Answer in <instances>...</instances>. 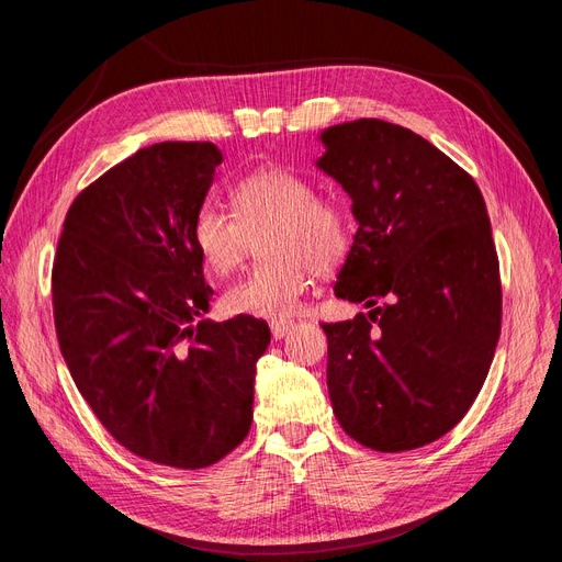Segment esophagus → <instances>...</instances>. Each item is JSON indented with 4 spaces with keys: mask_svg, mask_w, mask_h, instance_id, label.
<instances>
[{
    "mask_svg": "<svg viewBox=\"0 0 562 562\" xmlns=\"http://www.w3.org/2000/svg\"><path fill=\"white\" fill-rule=\"evenodd\" d=\"M291 328H293L291 321H271V335H274L277 339H283Z\"/></svg>",
    "mask_w": 562,
    "mask_h": 562,
    "instance_id": "1",
    "label": "esophagus"
}]
</instances>
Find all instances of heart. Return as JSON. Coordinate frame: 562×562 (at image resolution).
<instances>
[{
  "label": "heart",
  "mask_w": 562,
  "mask_h": 562,
  "mask_svg": "<svg viewBox=\"0 0 562 562\" xmlns=\"http://www.w3.org/2000/svg\"><path fill=\"white\" fill-rule=\"evenodd\" d=\"M234 215L203 206L192 223V241L203 265L217 277L239 267L250 239L268 234L260 250L271 260L229 285L225 307L239 316L285 318L312 283V269L328 274L347 258L351 220L335 201L316 196V187L285 168L267 166L232 190Z\"/></svg>",
  "instance_id": "b5f03b06"
}]
</instances>
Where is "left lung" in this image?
<instances>
[{
    "label": "left lung",
    "instance_id": "1",
    "mask_svg": "<svg viewBox=\"0 0 562 562\" xmlns=\"http://www.w3.org/2000/svg\"><path fill=\"white\" fill-rule=\"evenodd\" d=\"M321 143L316 166L359 223L335 295L372 307L323 323L333 413L366 448L415 450L467 415L495 356L502 283L485 201L411 128L356 119Z\"/></svg>",
    "mask_w": 562,
    "mask_h": 562
}]
</instances>
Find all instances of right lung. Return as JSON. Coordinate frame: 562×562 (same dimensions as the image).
Segmentation results:
<instances>
[{
	"label": "right lung",
	"mask_w": 562,
	"mask_h": 562,
	"mask_svg": "<svg viewBox=\"0 0 562 562\" xmlns=\"http://www.w3.org/2000/svg\"><path fill=\"white\" fill-rule=\"evenodd\" d=\"M220 164L213 143L138 149L72 201L50 271L79 394L126 450L173 469L211 467L248 436L271 339L260 318H203L192 223Z\"/></svg>",
	"instance_id": "obj_1"
}]
</instances>
